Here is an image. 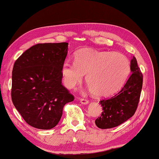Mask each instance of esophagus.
I'll list each match as a JSON object with an SVG mask.
<instances>
[{
	"mask_svg": "<svg viewBox=\"0 0 159 159\" xmlns=\"http://www.w3.org/2000/svg\"><path fill=\"white\" fill-rule=\"evenodd\" d=\"M80 103H81L82 104H84V105H86V104H88V103H89V101L87 100V99H80Z\"/></svg>",
	"mask_w": 159,
	"mask_h": 159,
	"instance_id": "34e87169",
	"label": "esophagus"
}]
</instances>
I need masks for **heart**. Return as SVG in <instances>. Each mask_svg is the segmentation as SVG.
I'll return each instance as SVG.
<instances>
[{"label":"heart","instance_id":"1","mask_svg":"<svg viewBox=\"0 0 159 159\" xmlns=\"http://www.w3.org/2000/svg\"><path fill=\"white\" fill-rule=\"evenodd\" d=\"M130 62L122 54L83 49L74 62L65 61L61 68L64 85L71 88L85 75L86 84L95 97H107L122 87L130 73Z\"/></svg>","mask_w":159,"mask_h":159}]
</instances>
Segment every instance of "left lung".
<instances>
[{"label":"left lung","mask_w":159,"mask_h":159,"mask_svg":"<svg viewBox=\"0 0 159 159\" xmlns=\"http://www.w3.org/2000/svg\"><path fill=\"white\" fill-rule=\"evenodd\" d=\"M132 74L116 95L100 102L102 111L95 120L99 128L108 129L122 124L134 115L139 103L143 76L134 57L130 61Z\"/></svg>","instance_id":"1"}]
</instances>
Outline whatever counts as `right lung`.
<instances>
[{
  "label": "right lung",
  "mask_w": 159,
  "mask_h": 159,
  "mask_svg": "<svg viewBox=\"0 0 159 159\" xmlns=\"http://www.w3.org/2000/svg\"><path fill=\"white\" fill-rule=\"evenodd\" d=\"M68 43H40L26 50L14 64L13 104L32 127L49 130L57 125L63 107L74 100L61 84Z\"/></svg>",
  "instance_id": "add662e5"
}]
</instances>
